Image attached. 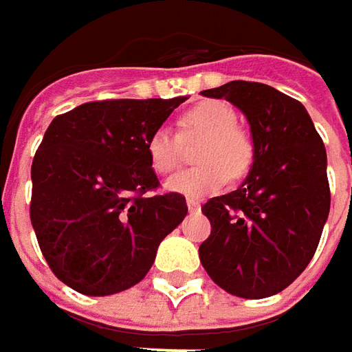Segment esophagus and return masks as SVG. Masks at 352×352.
I'll return each mask as SVG.
<instances>
[{
	"label": "esophagus",
	"mask_w": 352,
	"mask_h": 352,
	"mask_svg": "<svg viewBox=\"0 0 352 352\" xmlns=\"http://www.w3.org/2000/svg\"><path fill=\"white\" fill-rule=\"evenodd\" d=\"M201 208V204H199V199H194V197H188V210L190 211H197Z\"/></svg>",
	"instance_id": "obj_1"
}]
</instances>
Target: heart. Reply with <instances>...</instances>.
<instances>
[{"mask_svg":"<svg viewBox=\"0 0 352 352\" xmlns=\"http://www.w3.org/2000/svg\"><path fill=\"white\" fill-rule=\"evenodd\" d=\"M236 111L229 103L208 100L192 105L178 117V137L166 127L146 137L148 164L158 176H168L182 164V142L201 139L194 168L172 176L166 188L188 197H206L233 178H243L252 166L254 144L249 133L236 127Z\"/></svg>","mask_w":352,"mask_h":352,"instance_id":"heart-1","label":"heart"}]
</instances>
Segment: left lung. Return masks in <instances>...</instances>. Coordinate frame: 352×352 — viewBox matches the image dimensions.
<instances>
[{"label": "left lung", "instance_id": "8db88e82", "mask_svg": "<svg viewBox=\"0 0 352 352\" xmlns=\"http://www.w3.org/2000/svg\"><path fill=\"white\" fill-rule=\"evenodd\" d=\"M201 94L247 116L254 162L239 190L201 206L211 235L199 261L233 296H274L304 272L327 221L325 146L304 105L266 84L235 80Z\"/></svg>", "mask_w": 352, "mask_h": 352}]
</instances>
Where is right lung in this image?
Instances as JSON below:
<instances>
[{
	"label": "right lung",
	"instance_id": "obj_1",
	"mask_svg": "<svg viewBox=\"0 0 352 352\" xmlns=\"http://www.w3.org/2000/svg\"><path fill=\"white\" fill-rule=\"evenodd\" d=\"M186 100L88 102L48 125L31 166V223L50 270L72 290L135 286L182 223L186 197L155 194L146 137Z\"/></svg>",
	"mask_w": 352,
	"mask_h": 352
}]
</instances>
